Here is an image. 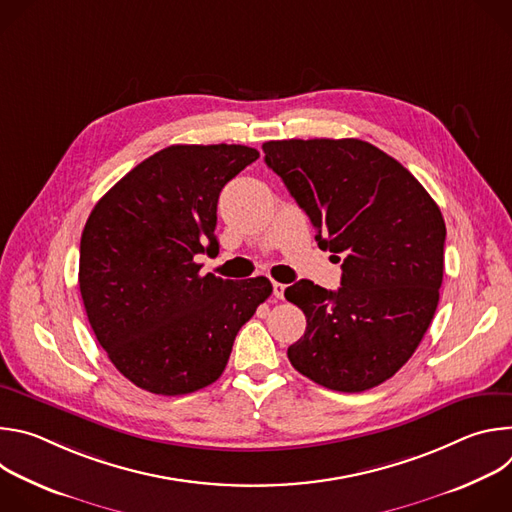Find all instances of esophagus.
Wrapping results in <instances>:
<instances>
[{"instance_id": "1", "label": "esophagus", "mask_w": 512, "mask_h": 512, "mask_svg": "<svg viewBox=\"0 0 512 512\" xmlns=\"http://www.w3.org/2000/svg\"><path fill=\"white\" fill-rule=\"evenodd\" d=\"M283 291H285V283L273 281V296H275L277 300H283Z\"/></svg>"}]
</instances>
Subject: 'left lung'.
<instances>
[{
	"label": "left lung",
	"mask_w": 512,
	"mask_h": 512,
	"mask_svg": "<svg viewBox=\"0 0 512 512\" xmlns=\"http://www.w3.org/2000/svg\"><path fill=\"white\" fill-rule=\"evenodd\" d=\"M263 152L310 216L318 247L344 255L336 291L310 279L285 289L308 322L287 358L326 389H373L411 358L440 302L446 243L440 206L369 141L281 139L265 141Z\"/></svg>",
	"instance_id": "obj_1"
}]
</instances>
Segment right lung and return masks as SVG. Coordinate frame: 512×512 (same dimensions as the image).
Wrapping results in <instances>:
<instances>
[{
    "instance_id": "obj_1",
    "label": "right lung",
    "mask_w": 512,
    "mask_h": 512,
    "mask_svg": "<svg viewBox=\"0 0 512 512\" xmlns=\"http://www.w3.org/2000/svg\"><path fill=\"white\" fill-rule=\"evenodd\" d=\"M247 145H170L125 174L93 208L79 285L115 369L143 391L186 395L223 375L237 332L273 291L267 277L200 275L218 253L216 204L253 164Z\"/></svg>"
}]
</instances>
